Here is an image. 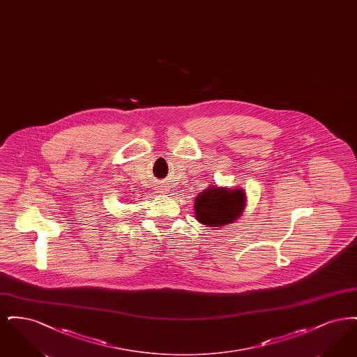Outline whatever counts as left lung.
<instances>
[{
    "instance_id": "8db88e82",
    "label": "left lung",
    "mask_w": 357,
    "mask_h": 357,
    "mask_svg": "<svg viewBox=\"0 0 357 357\" xmlns=\"http://www.w3.org/2000/svg\"><path fill=\"white\" fill-rule=\"evenodd\" d=\"M246 195L242 188L210 186L195 198V218L208 227H221L243 213Z\"/></svg>"
}]
</instances>
